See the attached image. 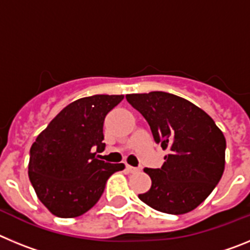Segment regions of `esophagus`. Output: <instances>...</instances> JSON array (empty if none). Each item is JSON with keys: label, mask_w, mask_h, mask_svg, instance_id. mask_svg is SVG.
I'll list each match as a JSON object with an SVG mask.
<instances>
[{"label": "esophagus", "mask_w": 250, "mask_h": 250, "mask_svg": "<svg viewBox=\"0 0 250 250\" xmlns=\"http://www.w3.org/2000/svg\"><path fill=\"white\" fill-rule=\"evenodd\" d=\"M126 170L129 173H138L140 171V167H131V165H126Z\"/></svg>", "instance_id": "esophagus-1"}]
</instances>
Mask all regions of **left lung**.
Listing matches in <instances>:
<instances>
[{"label": "left lung", "mask_w": 250, "mask_h": 250, "mask_svg": "<svg viewBox=\"0 0 250 250\" xmlns=\"http://www.w3.org/2000/svg\"><path fill=\"white\" fill-rule=\"evenodd\" d=\"M151 129L156 144L167 149L163 167H145L151 188L139 194L155 210L185 214L202 204L224 171L225 138L213 119L190 101L163 91L126 95Z\"/></svg>", "instance_id": "8db88e82"}]
</instances>
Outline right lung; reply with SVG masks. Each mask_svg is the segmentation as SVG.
Instances as JSON below:
<instances>
[{"label": "right lung", "instance_id": "obj_1", "mask_svg": "<svg viewBox=\"0 0 250 250\" xmlns=\"http://www.w3.org/2000/svg\"><path fill=\"white\" fill-rule=\"evenodd\" d=\"M124 95H94L74 101L51 120L30 150L28 178L54 215L75 218L101 198L107 179L125 165L99 160L105 147L104 120Z\"/></svg>", "mask_w": 250, "mask_h": 250}]
</instances>
